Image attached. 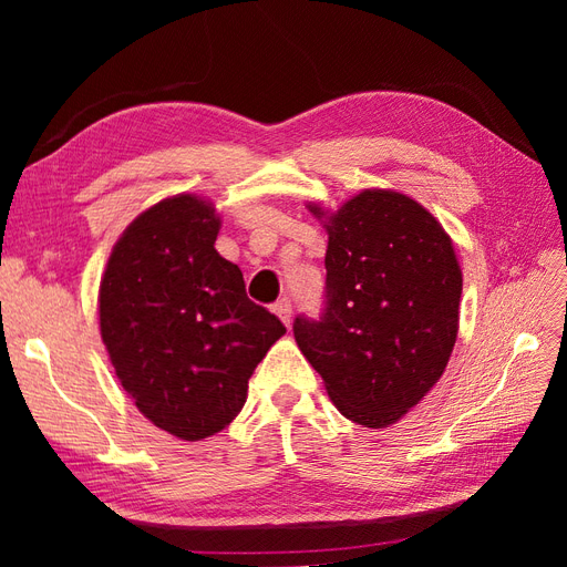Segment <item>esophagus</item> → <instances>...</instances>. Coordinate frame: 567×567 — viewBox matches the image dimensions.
<instances>
[{
	"label": "esophagus",
	"instance_id": "esophagus-1",
	"mask_svg": "<svg viewBox=\"0 0 567 567\" xmlns=\"http://www.w3.org/2000/svg\"><path fill=\"white\" fill-rule=\"evenodd\" d=\"M274 312H277V317L286 326H290V315H293V302H290V298H281V300L274 302Z\"/></svg>",
	"mask_w": 567,
	"mask_h": 567
}]
</instances>
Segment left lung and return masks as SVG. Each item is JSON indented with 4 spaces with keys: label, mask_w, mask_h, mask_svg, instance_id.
I'll return each mask as SVG.
<instances>
[{
    "label": "left lung",
    "mask_w": 567,
    "mask_h": 567,
    "mask_svg": "<svg viewBox=\"0 0 567 567\" xmlns=\"http://www.w3.org/2000/svg\"><path fill=\"white\" fill-rule=\"evenodd\" d=\"M323 227V312L296 317V342L342 416L388 427L454 350L463 279L452 238L421 203L385 188L357 194Z\"/></svg>",
    "instance_id": "obj_1"
}]
</instances>
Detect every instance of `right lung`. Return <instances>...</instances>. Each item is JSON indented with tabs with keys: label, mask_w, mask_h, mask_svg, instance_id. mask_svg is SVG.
Segmentation results:
<instances>
[{
	"label": "right lung",
	"mask_w": 567,
	"mask_h": 567,
	"mask_svg": "<svg viewBox=\"0 0 567 567\" xmlns=\"http://www.w3.org/2000/svg\"><path fill=\"white\" fill-rule=\"evenodd\" d=\"M213 203L179 194L117 238L99 286L101 340L136 409L196 442L236 419L248 379L286 326L246 296L217 250Z\"/></svg>",
	"instance_id": "right-lung-1"
}]
</instances>
